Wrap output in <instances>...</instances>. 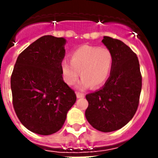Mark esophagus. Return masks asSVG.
Listing matches in <instances>:
<instances>
[{"label":"esophagus","instance_id":"1","mask_svg":"<svg viewBox=\"0 0 158 158\" xmlns=\"http://www.w3.org/2000/svg\"><path fill=\"white\" fill-rule=\"evenodd\" d=\"M76 97H77V98H84V94H82V93H79V92H77Z\"/></svg>","mask_w":158,"mask_h":158}]
</instances>
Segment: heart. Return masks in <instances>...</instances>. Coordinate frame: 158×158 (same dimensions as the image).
Listing matches in <instances>:
<instances>
[{
	"instance_id": "1",
	"label": "heart",
	"mask_w": 158,
	"mask_h": 158,
	"mask_svg": "<svg viewBox=\"0 0 158 158\" xmlns=\"http://www.w3.org/2000/svg\"><path fill=\"white\" fill-rule=\"evenodd\" d=\"M112 64L113 55L108 48L84 45L70 54V61L64 60L61 62V72L69 85H73L81 74L83 78L78 88L85 89L90 84L99 87L107 79Z\"/></svg>"
}]
</instances>
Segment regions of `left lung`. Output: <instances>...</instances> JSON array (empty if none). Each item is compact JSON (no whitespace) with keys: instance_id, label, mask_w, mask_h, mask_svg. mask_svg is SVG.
Here are the masks:
<instances>
[{"instance_id":"left-lung-1","label":"left lung","mask_w":158,"mask_h":158,"mask_svg":"<svg viewBox=\"0 0 158 158\" xmlns=\"http://www.w3.org/2000/svg\"><path fill=\"white\" fill-rule=\"evenodd\" d=\"M102 43L112 53V68L103 87L86 95L85 116L93 127L107 133L124 127L135 115L142 76L137 56L127 45L106 36Z\"/></svg>"}]
</instances>
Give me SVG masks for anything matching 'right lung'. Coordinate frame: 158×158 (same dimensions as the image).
<instances>
[{
  "mask_svg": "<svg viewBox=\"0 0 158 158\" xmlns=\"http://www.w3.org/2000/svg\"><path fill=\"white\" fill-rule=\"evenodd\" d=\"M65 43L64 38L41 37L19 54L14 67V109L22 125L38 135L57 132L76 102L74 92L62 77Z\"/></svg>",
  "mask_w": 158,
  "mask_h": 158,
  "instance_id": "right-lung-1",
  "label": "right lung"
}]
</instances>
